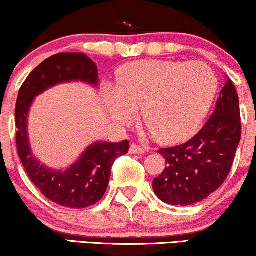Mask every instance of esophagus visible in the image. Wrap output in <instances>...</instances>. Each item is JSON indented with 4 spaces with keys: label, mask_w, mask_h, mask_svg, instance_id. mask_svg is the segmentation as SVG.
Here are the masks:
<instances>
[{
    "label": "esophagus",
    "mask_w": 256,
    "mask_h": 256,
    "mask_svg": "<svg viewBox=\"0 0 256 256\" xmlns=\"http://www.w3.org/2000/svg\"><path fill=\"white\" fill-rule=\"evenodd\" d=\"M129 152L134 153V154H142V153H146V148L142 146L136 145V144H133L130 148H129Z\"/></svg>",
    "instance_id": "esophagus-1"
}]
</instances>
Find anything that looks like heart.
<instances>
[{"instance_id":"obj_1","label":"heart","mask_w":256,"mask_h":256,"mask_svg":"<svg viewBox=\"0 0 256 256\" xmlns=\"http://www.w3.org/2000/svg\"><path fill=\"white\" fill-rule=\"evenodd\" d=\"M217 91V79L202 62L139 61L121 69L116 87L105 86L111 118L126 123L135 106L159 140L177 141L199 127Z\"/></svg>"}]
</instances>
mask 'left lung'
I'll return each mask as SVG.
<instances>
[{"label":"left lung","instance_id":"left-lung-1","mask_svg":"<svg viewBox=\"0 0 256 256\" xmlns=\"http://www.w3.org/2000/svg\"><path fill=\"white\" fill-rule=\"evenodd\" d=\"M241 129L238 96L228 79L212 116L199 133L182 145L158 151L166 164L153 180L158 199L169 205L189 206L217 190L232 166Z\"/></svg>","mask_w":256,"mask_h":256}]
</instances>
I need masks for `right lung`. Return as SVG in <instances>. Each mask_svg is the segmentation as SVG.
Wrapping results in <instances>:
<instances>
[{"mask_svg": "<svg viewBox=\"0 0 256 256\" xmlns=\"http://www.w3.org/2000/svg\"><path fill=\"white\" fill-rule=\"evenodd\" d=\"M67 81H84L97 86V66L85 54L60 52L42 62L26 78L15 106L16 148L27 175L46 199L69 208H86L104 196L111 166L116 158L127 154L129 141L94 142L66 171L48 169L39 163L33 157L27 136L30 106L39 93Z\"/></svg>", "mask_w": 256, "mask_h": 256, "instance_id": "1", "label": "right lung"}]
</instances>
